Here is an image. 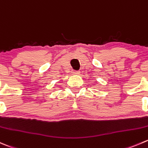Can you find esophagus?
Returning a JSON list of instances; mask_svg holds the SVG:
<instances>
[{"label":"esophagus","instance_id":"1","mask_svg":"<svg viewBox=\"0 0 148 148\" xmlns=\"http://www.w3.org/2000/svg\"><path fill=\"white\" fill-rule=\"evenodd\" d=\"M73 74H75V75H77V74H80V71H72Z\"/></svg>","mask_w":148,"mask_h":148}]
</instances>
